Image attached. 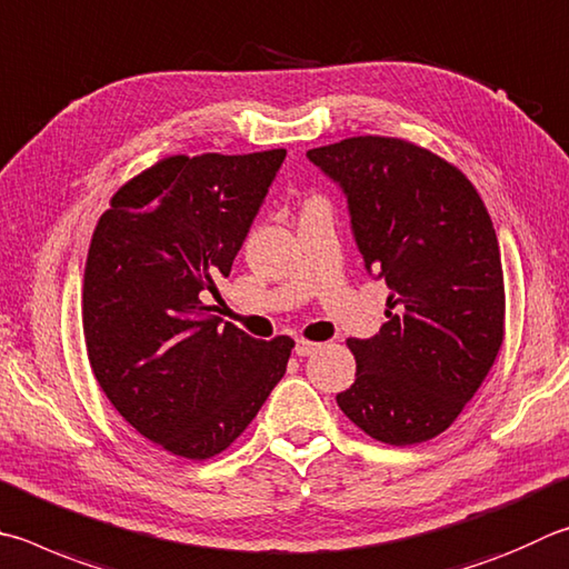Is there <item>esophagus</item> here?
Instances as JSON below:
<instances>
[{"mask_svg":"<svg viewBox=\"0 0 569 569\" xmlns=\"http://www.w3.org/2000/svg\"><path fill=\"white\" fill-rule=\"evenodd\" d=\"M320 348V343H313V340H306V338H298L296 340V353L298 356H311Z\"/></svg>","mask_w":569,"mask_h":569,"instance_id":"obj_1","label":"esophagus"}]
</instances>
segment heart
I'll return each mask as SVG.
<instances>
[{"label": "heart", "instance_id": "heart-1", "mask_svg": "<svg viewBox=\"0 0 569 569\" xmlns=\"http://www.w3.org/2000/svg\"><path fill=\"white\" fill-rule=\"evenodd\" d=\"M313 201H316V199H313ZM313 201H308V203H313ZM308 203H306V206H308Z\"/></svg>", "mask_w": 569, "mask_h": 569}]
</instances>
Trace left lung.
<instances>
[{"label": "left lung", "instance_id": "8db88e82", "mask_svg": "<svg viewBox=\"0 0 569 569\" xmlns=\"http://www.w3.org/2000/svg\"><path fill=\"white\" fill-rule=\"evenodd\" d=\"M340 183L368 271L390 288L380 333L348 338L353 386L338 408L373 440L416 446L448 430L505 338V283L490 213L465 173L396 137L308 151Z\"/></svg>", "mask_w": 569, "mask_h": 569}]
</instances>
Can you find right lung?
<instances>
[{"label": "right lung", "mask_w": 569, "mask_h": 569, "mask_svg": "<svg viewBox=\"0 0 569 569\" xmlns=\"http://www.w3.org/2000/svg\"><path fill=\"white\" fill-rule=\"evenodd\" d=\"M283 159L286 149L167 157L111 196L91 236L81 291L91 370L119 416L179 458L229 448L296 346L221 328L206 303Z\"/></svg>", "instance_id": "obj_1"}]
</instances>
